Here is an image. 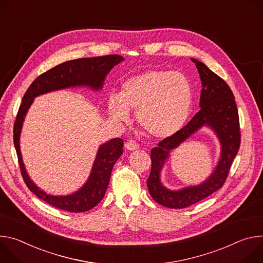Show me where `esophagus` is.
<instances>
[{
	"label": "esophagus",
	"instance_id": "obj_1",
	"mask_svg": "<svg viewBox=\"0 0 263 263\" xmlns=\"http://www.w3.org/2000/svg\"><path fill=\"white\" fill-rule=\"evenodd\" d=\"M139 147H140V145L135 141H128L125 144V148L128 151H137V149H139Z\"/></svg>",
	"mask_w": 263,
	"mask_h": 263
}]
</instances>
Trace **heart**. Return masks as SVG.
Returning a JSON list of instances; mask_svg holds the SVG:
<instances>
[{
    "label": "heart",
    "instance_id": "heart-1",
    "mask_svg": "<svg viewBox=\"0 0 263 263\" xmlns=\"http://www.w3.org/2000/svg\"><path fill=\"white\" fill-rule=\"evenodd\" d=\"M192 103V86L182 73L151 69L127 78L120 95L106 100L110 118L129 123V110L136 112L140 127L155 139L178 134L187 121Z\"/></svg>",
    "mask_w": 263,
    "mask_h": 263
}]
</instances>
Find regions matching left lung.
Wrapping results in <instances>:
<instances>
[{
	"label": "left lung",
	"instance_id": "obj_1",
	"mask_svg": "<svg viewBox=\"0 0 263 263\" xmlns=\"http://www.w3.org/2000/svg\"><path fill=\"white\" fill-rule=\"evenodd\" d=\"M198 70L201 91L199 111L178 134L164 139L152 149V171L147 187L160 205L171 209L187 208L222 187L240 145L238 110L229 85L205 64L191 58ZM211 128L221 143V156L214 172L202 183L170 191L160 182V172L170 153L201 127Z\"/></svg>",
	"mask_w": 263,
	"mask_h": 263
}]
</instances>
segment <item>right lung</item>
I'll return each instance as SVG.
<instances>
[{"label": "right lung", "instance_id": "1", "mask_svg": "<svg viewBox=\"0 0 263 263\" xmlns=\"http://www.w3.org/2000/svg\"><path fill=\"white\" fill-rule=\"evenodd\" d=\"M123 61L124 58L120 55H106L66 62L40 75L28 87L23 97L13 127V142L21 172L27 187L31 192L53 207L72 213L85 212L94 208L103 198L112 167L123 154V141L120 138H115L100 145L90 176L80 189L68 195L48 194L37 187L29 177L22 158L20 137L28 109L30 108L35 97L53 91L76 86H85L94 91H100L106 75L115 66Z\"/></svg>", "mask_w": 263, "mask_h": 263}]
</instances>
